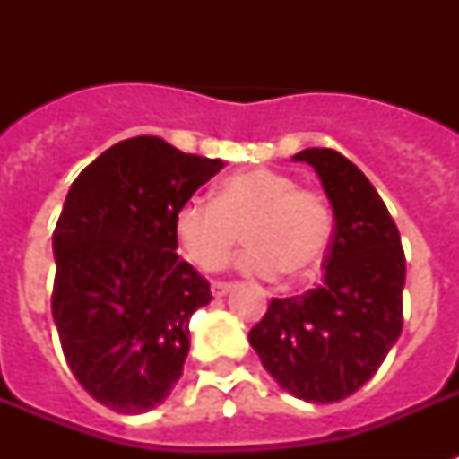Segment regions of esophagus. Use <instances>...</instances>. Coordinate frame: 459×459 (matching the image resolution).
Listing matches in <instances>:
<instances>
[{"mask_svg":"<svg viewBox=\"0 0 459 459\" xmlns=\"http://www.w3.org/2000/svg\"><path fill=\"white\" fill-rule=\"evenodd\" d=\"M230 283H223V281H212V295H214V298H223V295L229 293L230 290Z\"/></svg>","mask_w":459,"mask_h":459,"instance_id":"obj_1","label":"esophagus"}]
</instances>
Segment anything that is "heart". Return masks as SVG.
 <instances>
[{"mask_svg": "<svg viewBox=\"0 0 459 459\" xmlns=\"http://www.w3.org/2000/svg\"><path fill=\"white\" fill-rule=\"evenodd\" d=\"M178 245L195 266L219 269L243 233L245 272L290 281L319 272L333 238V212L321 193L273 169H245L223 178L214 202L193 197L173 219Z\"/></svg>", "mask_w": 459, "mask_h": 459, "instance_id": "obj_1", "label": "heart"}]
</instances>
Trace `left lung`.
Segmentation results:
<instances>
[{
    "label": "left lung",
    "instance_id": "obj_1",
    "mask_svg": "<svg viewBox=\"0 0 459 459\" xmlns=\"http://www.w3.org/2000/svg\"><path fill=\"white\" fill-rule=\"evenodd\" d=\"M321 180L333 209L324 286L273 298L250 345L283 391L338 403L369 381L403 331L405 252L369 178L328 147L295 154Z\"/></svg>",
    "mask_w": 459,
    "mask_h": 459
}]
</instances>
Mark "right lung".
<instances>
[{"instance_id": "obj_1", "label": "right lung", "mask_w": 459, "mask_h": 459, "mask_svg": "<svg viewBox=\"0 0 459 459\" xmlns=\"http://www.w3.org/2000/svg\"><path fill=\"white\" fill-rule=\"evenodd\" d=\"M223 169L154 135L109 147L68 190L52 247V314L68 367L121 414L161 405L183 374L207 279L176 255L173 219Z\"/></svg>"}]
</instances>
